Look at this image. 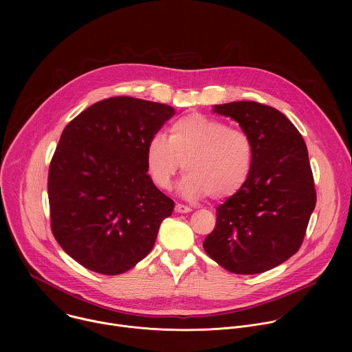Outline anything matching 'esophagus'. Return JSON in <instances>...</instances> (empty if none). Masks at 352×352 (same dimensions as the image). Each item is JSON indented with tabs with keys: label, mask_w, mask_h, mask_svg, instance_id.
I'll use <instances>...</instances> for the list:
<instances>
[{
	"label": "esophagus",
	"mask_w": 352,
	"mask_h": 352,
	"mask_svg": "<svg viewBox=\"0 0 352 352\" xmlns=\"http://www.w3.org/2000/svg\"><path fill=\"white\" fill-rule=\"evenodd\" d=\"M175 212H177V213H189V212H192V209H190L189 206L177 204V205H175Z\"/></svg>",
	"instance_id": "obj_1"
}]
</instances>
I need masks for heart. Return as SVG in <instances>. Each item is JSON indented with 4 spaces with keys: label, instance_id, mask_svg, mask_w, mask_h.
<instances>
[{
    "label": "heart",
    "instance_id": "b5f03b06",
    "mask_svg": "<svg viewBox=\"0 0 352 352\" xmlns=\"http://www.w3.org/2000/svg\"><path fill=\"white\" fill-rule=\"evenodd\" d=\"M254 166V143L241 129L199 113L175 120L168 139L156 133L146 146V170L160 189H170L184 167L179 192L189 199L235 195Z\"/></svg>",
    "mask_w": 352,
    "mask_h": 352
}]
</instances>
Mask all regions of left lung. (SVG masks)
Segmentation results:
<instances>
[{
    "mask_svg": "<svg viewBox=\"0 0 352 352\" xmlns=\"http://www.w3.org/2000/svg\"><path fill=\"white\" fill-rule=\"evenodd\" d=\"M213 113L236 121L254 143L245 185L216 212L206 254L235 274H258L289 259L304 241L316 206L308 148L278 110L256 102L216 104Z\"/></svg>",
    "mask_w": 352,
    "mask_h": 352,
    "instance_id": "obj_1",
    "label": "left lung"
}]
</instances>
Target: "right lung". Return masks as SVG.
<instances>
[{
	"mask_svg": "<svg viewBox=\"0 0 352 352\" xmlns=\"http://www.w3.org/2000/svg\"><path fill=\"white\" fill-rule=\"evenodd\" d=\"M174 111L118 96L63 131L48 170L50 217L60 246L83 267L121 274L153 249L174 202L148 177L146 146Z\"/></svg>",
	"mask_w": 352,
	"mask_h": 352,
	"instance_id": "obj_1",
	"label": "right lung"
}]
</instances>
